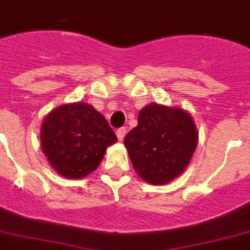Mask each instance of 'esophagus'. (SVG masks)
<instances>
[{
    "label": "esophagus",
    "mask_w": 250,
    "mask_h": 250,
    "mask_svg": "<svg viewBox=\"0 0 250 250\" xmlns=\"http://www.w3.org/2000/svg\"><path fill=\"white\" fill-rule=\"evenodd\" d=\"M125 134H127V128H125V127H120V128L116 130V136H118V139H119L120 142L125 139Z\"/></svg>",
    "instance_id": "obj_1"
}]
</instances>
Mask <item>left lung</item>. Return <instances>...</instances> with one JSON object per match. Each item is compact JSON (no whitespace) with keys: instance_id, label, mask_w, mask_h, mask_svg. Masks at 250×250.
Instances as JSON below:
<instances>
[{"instance_id":"left-lung-1","label":"left lung","mask_w":250,"mask_h":250,"mask_svg":"<svg viewBox=\"0 0 250 250\" xmlns=\"http://www.w3.org/2000/svg\"><path fill=\"white\" fill-rule=\"evenodd\" d=\"M135 171L149 184H167L189 164L197 146L191 115L180 108L149 104L140 110L138 125L125 135Z\"/></svg>"}]
</instances>
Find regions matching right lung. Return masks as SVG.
<instances>
[{
    "label": "right lung",
    "mask_w": 250,
    "mask_h": 250,
    "mask_svg": "<svg viewBox=\"0 0 250 250\" xmlns=\"http://www.w3.org/2000/svg\"><path fill=\"white\" fill-rule=\"evenodd\" d=\"M118 140L104 116L87 103L51 111L41 128L42 151L58 173L81 179L97 169L106 148Z\"/></svg>",
    "instance_id": "obj_1"
}]
</instances>
